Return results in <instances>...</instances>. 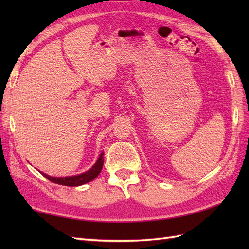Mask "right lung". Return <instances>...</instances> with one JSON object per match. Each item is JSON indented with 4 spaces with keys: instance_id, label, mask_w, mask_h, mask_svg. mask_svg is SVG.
<instances>
[{
    "instance_id": "right-lung-1",
    "label": "right lung",
    "mask_w": 249,
    "mask_h": 249,
    "mask_svg": "<svg viewBox=\"0 0 249 249\" xmlns=\"http://www.w3.org/2000/svg\"><path fill=\"white\" fill-rule=\"evenodd\" d=\"M104 152L100 153L97 161L95 162V165L89 169V171L83 172L81 174H78V176H72V177H64V178H55V177H50L47 176L46 173H41L45 178H47L51 181L52 183L60 184V185H65V186H80L86 183H89L93 181V179L96 178L100 170H102L103 165H104Z\"/></svg>"
}]
</instances>
